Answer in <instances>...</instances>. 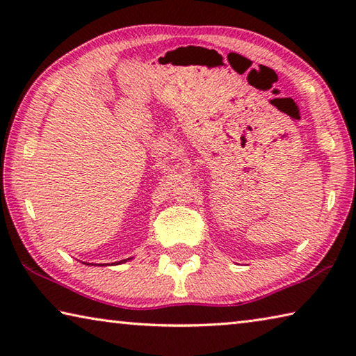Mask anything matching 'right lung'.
Returning <instances> with one entry per match:
<instances>
[{"instance_id": "1", "label": "right lung", "mask_w": 356, "mask_h": 356, "mask_svg": "<svg viewBox=\"0 0 356 356\" xmlns=\"http://www.w3.org/2000/svg\"><path fill=\"white\" fill-rule=\"evenodd\" d=\"M125 261H127V259H124V261H120V264H122V262H125Z\"/></svg>"}]
</instances>
